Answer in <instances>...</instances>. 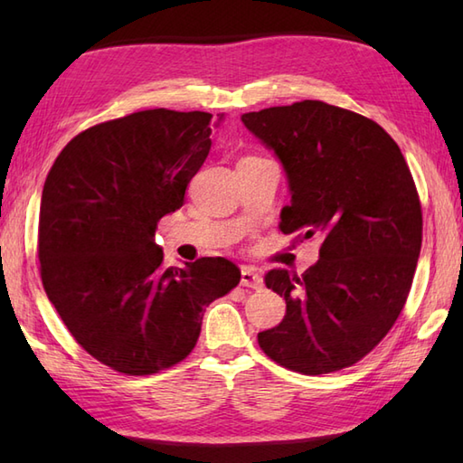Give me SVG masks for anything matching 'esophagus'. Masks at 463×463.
Here are the masks:
<instances>
[{"mask_svg": "<svg viewBox=\"0 0 463 463\" xmlns=\"http://www.w3.org/2000/svg\"><path fill=\"white\" fill-rule=\"evenodd\" d=\"M241 284L247 288H262V277L254 267H242L241 270Z\"/></svg>", "mask_w": 463, "mask_h": 463, "instance_id": "34e87169", "label": "esophagus"}]
</instances>
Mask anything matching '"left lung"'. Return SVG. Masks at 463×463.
Returning <instances> with one entry per match:
<instances>
[{
  "label": "left lung",
  "instance_id": "obj_1",
  "mask_svg": "<svg viewBox=\"0 0 463 463\" xmlns=\"http://www.w3.org/2000/svg\"><path fill=\"white\" fill-rule=\"evenodd\" d=\"M244 127L280 161L290 204L284 234H320L318 262L264 282L287 300L259 344L280 366L317 376L348 368L404 308L421 247V209L396 141L366 117L324 101L244 113Z\"/></svg>",
  "mask_w": 463,
  "mask_h": 463
}]
</instances>
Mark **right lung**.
Returning a JSON list of instances; mask_svg holds the SVG:
<instances>
[{"label":"right lung","instance_id":"obj_1","mask_svg":"<svg viewBox=\"0 0 463 463\" xmlns=\"http://www.w3.org/2000/svg\"><path fill=\"white\" fill-rule=\"evenodd\" d=\"M224 119L149 109L95 125L59 153L39 206V262L49 302L105 366L146 376L184 360L203 314L237 287L222 257L163 267L156 222L184 191Z\"/></svg>","mask_w":463,"mask_h":463}]
</instances>
